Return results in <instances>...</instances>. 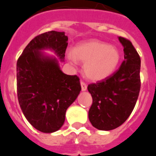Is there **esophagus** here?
<instances>
[{"label":"esophagus","mask_w":156,"mask_h":156,"mask_svg":"<svg viewBox=\"0 0 156 156\" xmlns=\"http://www.w3.org/2000/svg\"><path fill=\"white\" fill-rule=\"evenodd\" d=\"M81 86H82V91H86L87 89V85L85 82H81Z\"/></svg>","instance_id":"obj_1"}]
</instances>
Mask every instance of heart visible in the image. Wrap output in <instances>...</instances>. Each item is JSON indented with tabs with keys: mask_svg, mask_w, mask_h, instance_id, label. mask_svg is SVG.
<instances>
[{
	"mask_svg": "<svg viewBox=\"0 0 156 156\" xmlns=\"http://www.w3.org/2000/svg\"><path fill=\"white\" fill-rule=\"evenodd\" d=\"M70 62L84 63L83 71L92 81H101L112 75L117 68L121 54L115 46L101 41L93 40L82 43L67 52Z\"/></svg>",
	"mask_w": 156,
	"mask_h": 156,
	"instance_id": "heart-1",
	"label": "heart"
}]
</instances>
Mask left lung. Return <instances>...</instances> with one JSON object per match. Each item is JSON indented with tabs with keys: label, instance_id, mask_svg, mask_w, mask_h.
<instances>
[{
	"label": "left lung",
	"instance_id": "left-lung-1",
	"mask_svg": "<svg viewBox=\"0 0 156 156\" xmlns=\"http://www.w3.org/2000/svg\"><path fill=\"white\" fill-rule=\"evenodd\" d=\"M119 40L124 48V61L119 69L87 88L93 97L89 119L100 130L120 126L132 113L140 93V56L129 41L122 37Z\"/></svg>",
	"mask_w": 156,
	"mask_h": 156
}]
</instances>
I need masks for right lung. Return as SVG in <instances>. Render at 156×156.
Returning a JSON list of instances; mask_svg holds the SVG:
<instances>
[{
    "mask_svg": "<svg viewBox=\"0 0 156 156\" xmlns=\"http://www.w3.org/2000/svg\"><path fill=\"white\" fill-rule=\"evenodd\" d=\"M68 37L52 30L35 37L27 45L16 65L17 95L27 121L45 133L59 130L67 108L81 91L77 75H67L59 62L64 61ZM50 50L59 59L43 51Z\"/></svg>",
    "mask_w": 156,
    "mask_h": 156,
    "instance_id": "right-lung-1",
    "label": "right lung"
}]
</instances>
